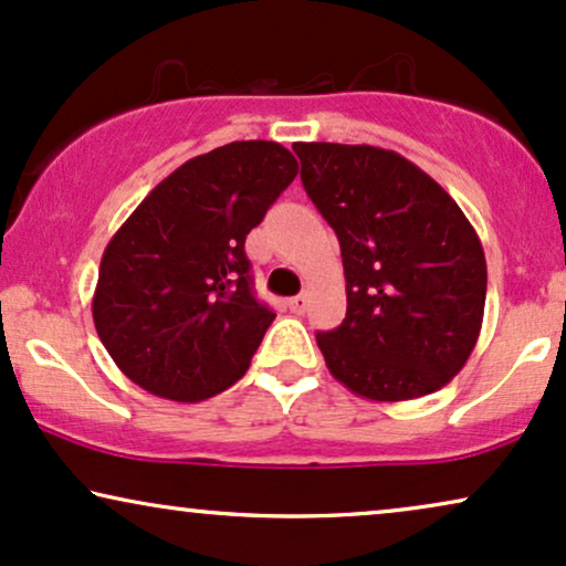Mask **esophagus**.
Here are the masks:
<instances>
[{
  "label": "esophagus",
  "mask_w": 566,
  "mask_h": 566,
  "mask_svg": "<svg viewBox=\"0 0 566 566\" xmlns=\"http://www.w3.org/2000/svg\"><path fill=\"white\" fill-rule=\"evenodd\" d=\"M290 311L297 313V316H303L305 307H307V295H297V297H290Z\"/></svg>",
  "instance_id": "1"
}]
</instances>
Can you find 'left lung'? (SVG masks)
Listing matches in <instances>:
<instances>
[{
  "instance_id": "1",
  "label": "left lung",
  "mask_w": 566,
  "mask_h": 566,
  "mask_svg": "<svg viewBox=\"0 0 566 566\" xmlns=\"http://www.w3.org/2000/svg\"><path fill=\"white\" fill-rule=\"evenodd\" d=\"M300 180L339 238L347 316L316 342L336 381L374 402L460 374L483 324L485 255L454 198L405 156L295 143Z\"/></svg>"
}]
</instances>
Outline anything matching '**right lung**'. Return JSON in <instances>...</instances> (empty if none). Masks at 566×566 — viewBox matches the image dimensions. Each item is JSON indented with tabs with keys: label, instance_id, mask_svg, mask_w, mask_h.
I'll use <instances>...</instances> for the list:
<instances>
[{
	"label": "right lung",
	"instance_id": "add662e5",
	"mask_svg": "<svg viewBox=\"0 0 566 566\" xmlns=\"http://www.w3.org/2000/svg\"><path fill=\"white\" fill-rule=\"evenodd\" d=\"M274 140H234L177 167L109 240L93 324L123 374L175 402L245 376L276 313L253 295L245 238L295 180Z\"/></svg>",
	"mask_w": 566,
	"mask_h": 566
}]
</instances>
